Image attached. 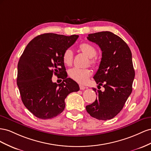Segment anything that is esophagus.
I'll return each mask as SVG.
<instances>
[{
	"label": "esophagus",
	"mask_w": 151,
	"mask_h": 151,
	"mask_svg": "<svg viewBox=\"0 0 151 151\" xmlns=\"http://www.w3.org/2000/svg\"><path fill=\"white\" fill-rule=\"evenodd\" d=\"M80 90H85L86 88V87L83 85H80Z\"/></svg>",
	"instance_id": "esophagus-1"
}]
</instances>
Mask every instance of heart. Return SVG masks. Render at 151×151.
<instances>
[{
	"mask_svg": "<svg viewBox=\"0 0 151 151\" xmlns=\"http://www.w3.org/2000/svg\"><path fill=\"white\" fill-rule=\"evenodd\" d=\"M80 50L88 57L91 58L90 64H95L96 61L92 58L96 56L97 50L95 47L88 43H82L80 45ZM63 63L67 66H70L73 62V52L70 49H67L63 54ZM92 70L89 68H80L75 67L69 70V76L70 78L77 82L84 83L87 82L89 77L92 75Z\"/></svg>",
	"mask_w": 151,
	"mask_h": 151,
	"instance_id": "heart-1",
	"label": "heart"
}]
</instances>
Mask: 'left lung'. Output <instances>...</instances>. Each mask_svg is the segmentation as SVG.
I'll use <instances>...</instances> for the list:
<instances>
[{"instance_id":"8db88e82","label":"left lung","mask_w":151,"mask_h":151,"mask_svg":"<svg viewBox=\"0 0 151 151\" xmlns=\"http://www.w3.org/2000/svg\"><path fill=\"white\" fill-rule=\"evenodd\" d=\"M87 39L102 50L101 61L93 78L98 87L103 86L105 90H97L96 100L86 106V110L94 118L111 119L122 111L132 92L135 70L131 50L122 38L110 32L89 34ZM93 90L96 92V88Z\"/></svg>"}]
</instances>
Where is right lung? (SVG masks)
Instances as JSON below:
<instances>
[{
	"label": "right lung",
	"instance_id": "right-lung-1",
	"mask_svg": "<svg viewBox=\"0 0 151 151\" xmlns=\"http://www.w3.org/2000/svg\"><path fill=\"white\" fill-rule=\"evenodd\" d=\"M78 38L44 33L34 38L26 47L18 64L17 85L24 106L36 117L51 119L61 114L64 100L80 90L79 85L67 78L63 54ZM62 74L60 84L53 83L51 77Z\"/></svg>",
	"mask_w": 151,
	"mask_h": 151
}]
</instances>
